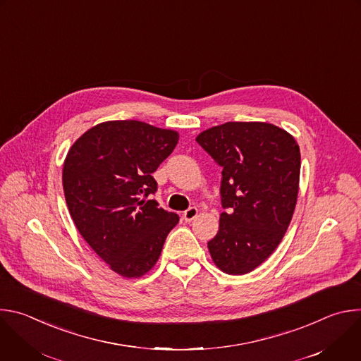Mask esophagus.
Instances as JSON below:
<instances>
[{
    "mask_svg": "<svg viewBox=\"0 0 361 361\" xmlns=\"http://www.w3.org/2000/svg\"><path fill=\"white\" fill-rule=\"evenodd\" d=\"M197 216H198V209H197V207H190L188 210H185V212L183 213V219H184L187 223H190V221H192L194 219H197Z\"/></svg>",
    "mask_w": 361,
    "mask_h": 361,
    "instance_id": "obj_1",
    "label": "esophagus"
}]
</instances>
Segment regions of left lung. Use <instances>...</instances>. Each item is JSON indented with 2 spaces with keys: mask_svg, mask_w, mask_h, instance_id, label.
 <instances>
[{
  "mask_svg": "<svg viewBox=\"0 0 361 361\" xmlns=\"http://www.w3.org/2000/svg\"><path fill=\"white\" fill-rule=\"evenodd\" d=\"M197 142L223 167L214 264L241 276L263 264L281 243L294 214L300 147L286 130L262 121H228L204 130Z\"/></svg>",
  "mask_w": 361,
  "mask_h": 361,
  "instance_id": "obj_1",
  "label": "left lung"
}]
</instances>
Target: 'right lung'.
<instances>
[{"instance_id": "right-lung-1", "label": "right lung", "mask_w": 361, "mask_h": 361, "mask_svg": "<svg viewBox=\"0 0 361 361\" xmlns=\"http://www.w3.org/2000/svg\"><path fill=\"white\" fill-rule=\"evenodd\" d=\"M178 138L174 130L113 120L87 130L67 152L63 188L71 219L99 259L126 279L156 266L180 220L156 200H145L157 190L151 174Z\"/></svg>"}]
</instances>
